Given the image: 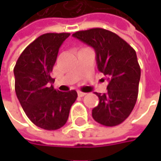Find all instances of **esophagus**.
Returning <instances> with one entry per match:
<instances>
[{"instance_id":"obj_1","label":"esophagus","mask_w":161,"mask_h":161,"mask_svg":"<svg viewBox=\"0 0 161 161\" xmlns=\"http://www.w3.org/2000/svg\"><path fill=\"white\" fill-rule=\"evenodd\" d=\"M77 94H78V96H79V97H84V96L86 95V93H85V92H82V91H78V92H77Z\"/></svg>"}]
</instances>
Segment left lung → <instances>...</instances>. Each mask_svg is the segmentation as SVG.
<instances>
[{
  "instance_id": "1",
  "label": "left lung",
  "mask_w": 161,
  "mask_h": 161,
  "mask_svg": "<svg viewBox=\"0 0 161 161\" xmlns=\"http://www.w3.org/2000/svg\"><path fill=\"white\" fill-rule=\"evenodd\" d=\"M73 36L94 48L98 70L109 81L106 93L95 92L100 102L92 117L107 127L121 124L138 97L141 69L135 50L115 33L101 28L76 31Z\"/></svg>"
}]
</instances>
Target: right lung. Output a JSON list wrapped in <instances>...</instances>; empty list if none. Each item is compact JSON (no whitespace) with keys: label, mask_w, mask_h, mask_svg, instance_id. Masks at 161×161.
Listing matches in <instances>:
<instances>
[{"label":"right lung","mask_w":161,"mask_h":161,"mask_svg":"<svg viewBox=\"0 0 161 161\" xmlns=\"http://www.w3.org/2000/svg\"><path fill=\"white\" fill-rule=\"evenodd\" d=\"M69 36L67 32L39 36L24 49L14 68L16 97L24 112L34 125L47 130L65 125L77 98L75 90H56L50 76L58 49Z\"/></svg>","instance_id":"add662e5"}]
</instances>
